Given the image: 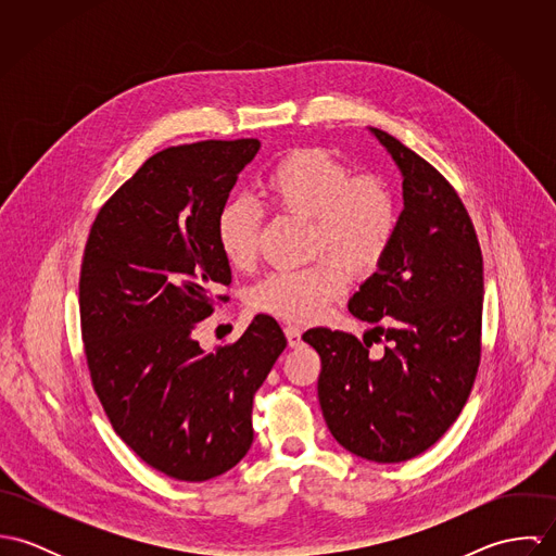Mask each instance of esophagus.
Listing matches in <instances>:
<instances>
[{"label": "esophagus", "instance_id": "obj_1", "mask_svg": "<svg viewBox=\"0 0 556 556\" xmlns=\"http://www.w3.org/2000/svg\"><path fill=\"white\" fill-rule=\"evenodd\" d=\"M285 336H287V342H289L291 349L302 346V329H300V327L287 325V327H285Z\"/></svg>", "mask_w": 556, "mask_h": 556}]
</instances>
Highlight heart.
<instances>
[{"instance_id":"obj_1","label":"heart","mask_w":556,"mask_h":556,"mask_svg":"<svg viewBox=\"0 0 556 556\" xmlns=\"http://www.w3.org/2000/svg\"><path fill=\"white\" fill-rule=\"evenodd\" d=\"M276 212L313 220V254L306 267L276 269L252 289V306L265 315L311 323L353 278L372 276L386 261L397 229V203L390 184L375 173L353 175L329 150L302 148L278 160L263 179ZM261 214L245 201H229L216 223L227 261L245 269L256 261Z\"/></svg>"}]
</instances>
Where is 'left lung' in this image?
I'll list each match as a JSON object with an SVG mask.
<instances>
[{"label":"left lung","instance_id":"8db88e82","mask_svg":"<svg viewBox=\"0 0 556 556\" xmlns=\"http://www.w3.org/2000/svg\"><path fill=\"white\" fill-rule=\"evenodd\" d=\"M402 173L404 210L381 267L351 298L372 325L364 342L315 327L318 402L333 439L372 463H404L456 421L481 357L483 261L473 223L452 184L392 135L370 128ZM388 342L369 357L367 336Z\"/></svg>","mask_w":556,"mask_h":556}]
</instances>
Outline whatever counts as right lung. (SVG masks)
Instances as JSON below:
<instances>
[{"label": "right lung", "mask_w": 556, "mask_h": 556, "mask_svg": "<svg viewBox=\"0 0 556 556\" xmlns=\"http://www.w3.org/2000/svg\"><path fill=\"white\" fill-rule=\"evenodd\" d=\"M256 139L166 148L98 212L80 263V333L93 392L119 439L152 469L205 481L248 454L252 400L287 346L256 315L205 353L192 331L231 285L216 223Z\"/></svg>", "instance_id": "right-lung-1"}]
</instances>
